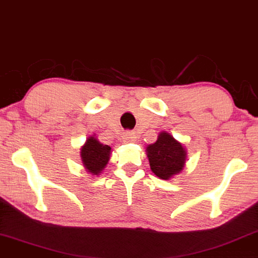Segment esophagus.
Listing matches in <instances>:
<instances>
[{
  "instance_id": "34e87169",
  "label": "esophagus",
  "mask_w": 258,
  "mask_h": 258,
  "mask_svg": "<svg viewBox=\"0 0 258 258\" xmlns=\"http://www.w3.org/2000/svg\"><path fill=\"white\" fill-rule=\"evenodd\" d=\"M123 140H124L125 142H135L136 141V134L134 132H125L123 133Z\"/></svg>"
}]
</instances>
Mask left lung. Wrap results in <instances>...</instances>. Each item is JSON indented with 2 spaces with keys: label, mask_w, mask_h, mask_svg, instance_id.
Instances as JSON below:
<instances>
[{
  "label": "left lung",
  "mask_w": 258,
  "mask_h": 258,
  "mask_svg": "<svg viewBox=\"0 0 258 258\" xmlns=\"http://www.w3.org/2000/svg\"><path fill=\"white\" fill-rule=\"evenodd\" d=\"M150 169L157 177L169 180L180 173L186 163V150L171 134L162 132L154 144L147 147Z\"/></svg>",
  "instance_id": "obj_1"
}]
</instances>
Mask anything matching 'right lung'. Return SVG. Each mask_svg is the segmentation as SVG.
Returning a JSON list of instances; mask_svg holds the SVG:
<instances>
[{"label":"right lung","instance_id":"add662e5","mask_svg":"<svg viewBox=\"0 0 258 258\" xmlns=\"http://www.w3.org/2000/svg\"><path fill=\"white\" fill-rule=\"evenodd\" d=\"M111 148L102 144L95 135L89 136L81 147L80 157L87 172L92 175H99L109 162Z\"/></svg>","mask_w":258,"mask_h":258}]
</instances>
